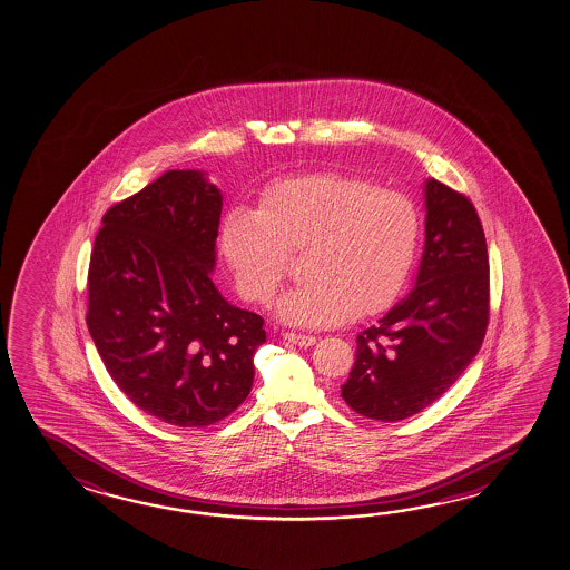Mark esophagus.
<instances>
[{
  "label": "esophagus",
  "mask_w": 570,
  "mask_h": 570,
  "mask_svg": "<svg viewBox=\"0 0 570 570\" xmlns=\"http://www.w3.org/2000/svg\"><path fill=\"white\" fill-rule=\"evenodd\" d=\"M284 338L288 340L289 344L299 346V348H308V346H314V344H316V338H314V336H308V334H294V332H286V334H284Z\"/></svg>",
  "instance_id": "obj_1"
}]
</instances>
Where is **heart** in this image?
Returning a JSON list of instances; mask_svg holds the SVG:
<instances>
[{"label": "heart", "instance_id": "heart-1", "mask_svg": "<svg viewBox=\"0 0 570 570\" xmlns=\"http://www.w3.org/2000/svg\"><path fill=\"white\" fill-rule=\"evenodd\" d=\"M419 244V214L400 191L342 174L276 181L256 210L236 208L222 224L220 252L236 288L266 304L304 252L308 278L288 289L276 316L302 328L376 314L399 296Z\"/></svg>", "mask_w": 570, "mask_h": 570}]
</instances>
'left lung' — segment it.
<instances>
[{
    "mask_svg": "<svg viewBox=\"0 0 570 570\" xmlns=\"http://www.w3.org/2000/svg\"><path fill=\"white\" fill-rule=\"evenodd\" d=\"M424 250L414 288L356 336L342 399L396 422L439 400L479 354L489 324V252L469 198L424 181Z\"/></svg>",
    "mask_w": 570,
    "mask_h": 570,
    "instance_id": "obj_1",
    "label": "left lung"
}]
</instances>
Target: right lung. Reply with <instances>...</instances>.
Returning <instances> with one entry per match:
<instances>
[{"mask_svg": "<svg viewBox=\"0 0 570 570\" xmlns=\"http://www.w3.org/2000/svg\"><path fill=\"white\" fill-rule=\"evenodd\" d=\"M222 191L206 171L168 170L101 218L88 328L118 389L181 429L226 419L250 394L264 320L212 281Z\"/></svg>", "mask_w": 570, "mask_h": 570, "instance_id": "obj_1", "label": "right lung"}]
</instances>
